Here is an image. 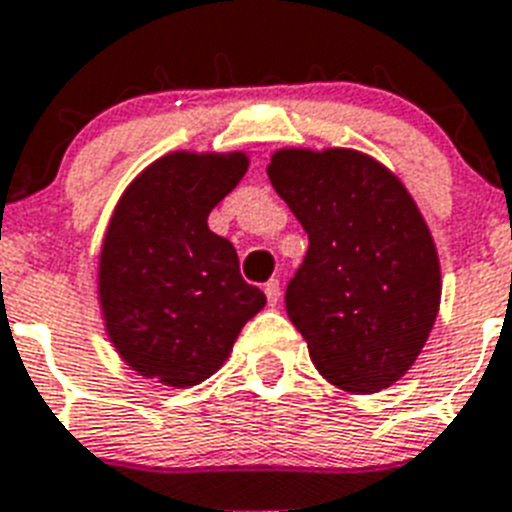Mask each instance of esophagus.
I'll use <instances>...</instances> for the list:
<instances>
[{
    "mask_svg": "<svg viewBox=\"0 0 512 512\" xmlns=\"http://www.w3.org/2000/svg\"><path fill=\"white\" fill-rule=\"evenodd\" d=\"M265 297H268V305H278V299H281V284H278L276 278H270L268 284H265Z\"/></svg>",
    "mask_w": 512,
    "mask_h": 512,
    "instance_id": "obj_1",
    "label": "esophagus"
}]
</instances>
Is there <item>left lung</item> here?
Masks as SVG:
<instances>
[{"label": "left lung", "mask_w": 512, "mask_h": 512, "mask_svg": "<svg viewBox=\"0 0 512 512\" xmlns=\"http://www.w3.org/2000/svg\"><path fill=\"white\" fill-rule=\"evenodd\" d=\"M268 178L310 247L286 286V313L326 381L381 392L421 355L442 270L421 210L392 170L357 149H276Z\"/></svg>", "instance_id": "1"}]
</instances>
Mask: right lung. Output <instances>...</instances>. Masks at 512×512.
Masks as SVG:
<instances>
[{
    "label": "right lung",
    "mask_w": 512,
    "mask_h": 512,
    "mask_svg": "<svg viewBox=\"0 0 512 512\" xmlns=\"http://www.w3.org/2000/svg\"><path fill=\"white\" fill-rule=\"evenodd\" d=\"M249 168L244 152H168L128 184L99 252V307L112 347L139 376L197 386L226 363L265 294L239 273L207 215Z\"/></svg>",
    "instance_id": "add662e5"
}]
</instances>
